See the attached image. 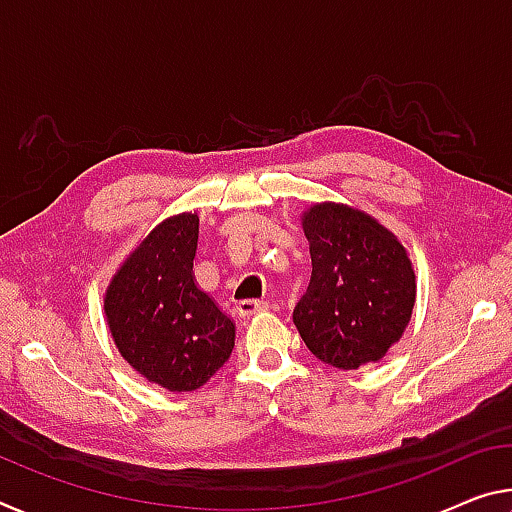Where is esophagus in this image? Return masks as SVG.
Wrapping results in <instances>:
<instances>
[{
	"mask_svg": "<svg viewBox=\"0 0 512 512\" xmlns=\"http://www.w3.org/2000/svg\"><path fill=\"white\" fill-rule=\"evenodd\" d=\"M269 310V303L266 300H239L237 303V312L243 319H248V316L259 314V312H266Z\"/></svg>",
	"mask_w": 512,
	"mask_h": 512,
	"instance_id": "esophagus-1",
	"label": "esophagus"
}]
</instances>
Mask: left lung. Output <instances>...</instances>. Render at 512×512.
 <instances>
[{
    "instance_id": "obj_1",
    "label": "left lung",
    "mask_w": 512,
    "mask_h": 512,
    "mask_svg": "<svg viewBox=\"0 0 512 512\" xmlns=\"http://www.w3.org/2000/svg\"><path fill=\"white\" fill-rule=\"evenodd\" d=\"M312 280L294 323L321 362L358 369L399 342L415 307V271L392 232L346 205H314L303 216Z\"/></svg>"
}]
</instances>
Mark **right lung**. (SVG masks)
Masks as SVG:
<instances>
[{
  "label": "right lung",
  "instance_id": "right-lung-1",
  "mask_svg": "<svg viewBox=\"0 0 512 512\" xmlns=\"http://www.w3.org/2000/svg\"><path fill=\"white\" fill-rule=\"evenodd\" d=\"M198 216L154 227L113 278L104 300L118 351L168 392H193L230 360L234 323L193 282Z\"/></svg>",
  "mask_w": 512,
  "mask_h": 512
}]
</instances>
